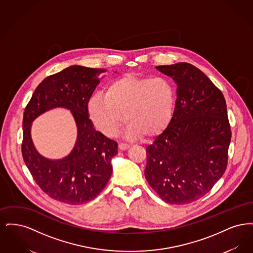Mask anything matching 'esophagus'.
Segmentation results:
<instances>
[{
    "mask_svg": "<svg viewBox=\"0 0 253 253\" xmlns=\"http://www.w3.org/2000/svg\"><path fill=\"white\" fill-rule=\"evenodd\" d=\"M119 147H120V149L122 150V151H124V150H127V149H129L130 147H131V144H128V143H120L119 144Z\"/></svg>",
    "mask_w": 253,
    "mask_h": 253,
    "instance_id": "34e87169",
    "label": "esophagus"
}]
</instances>
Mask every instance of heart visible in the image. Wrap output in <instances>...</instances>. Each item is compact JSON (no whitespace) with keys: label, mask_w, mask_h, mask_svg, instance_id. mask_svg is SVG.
<instances>
[{"label":"heart","mask_w":253,"mask_h":253,"mask_svg":"<svg viewBox=\"0 0 253 253\" xmlns=\"http://www.w3.org/2000/svg\"><path fill=\"white\" fill-rule=\"evenodd\" d=\"M174 104L175 91L168 79L127 75L111 83L103 95L92 96L87 111L96 129L108 136L118 131L123 114L130 134L151 137L168 125Z\"/></svg>","instance_id":"heart-1"}]
</instances>
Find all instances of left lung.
<instances>
[{
    "label": "left lung",
    "instance_id": "8db88e82",
    "mask_svg": "<svg viewBox=\"0 0 253 253\" xmlns=\"http://www.w3.org/2000/svg\"><path fill=\"white\" fill-rule=\"evenodd\" d=\"M177 85L172 118L146 148L145 177L169 204H189L209 193L228 165L231 131L222 92L197 67H156Z\"/></svg>",
    "mask_w": 253,
    "mask_h": 253
}]
</instances>
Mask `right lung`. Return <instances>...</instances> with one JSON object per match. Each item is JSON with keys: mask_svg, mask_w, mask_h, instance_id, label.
I'll use <instances>...</instances> for the list:
<instances>
[{"mask_svg": "<svg viewBox=\"0 0 253 253\" xmlns=\"http://www.w3.org/2000/svg\"><path fill=\"white\" fill-rule=\"evenodd\" d=\"M105 69L73 65L45 78L24 109L22 154L38 186L49 197L69 205L87 203L104 189L112 174L111 160L118 143L96 131L87 105ZM61 107L72 111L78 128L73 152L52 161L37 152L31 138V125L40 114Z\"/></svg>", "mask_w": 253, "mask_h": 253, "instance_id": "right-lung-1", "label": "right lung"}]
</instances>
